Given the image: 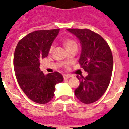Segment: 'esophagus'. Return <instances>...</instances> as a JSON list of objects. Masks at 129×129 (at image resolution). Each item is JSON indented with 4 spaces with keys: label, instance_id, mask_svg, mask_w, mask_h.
<instances>
[{
    "label": "esophagus",
    "instance_id": "esophagus-1",
    "mask_svg": "<svg viewBox=\"0 0 129 129\" xmlns=\"http://www.w3.org/2000/svg\"><path fill=\"white\" fill-rule=\"evenodd\" d=\"M63 78H64V80H67V79H68L70 78V75H67V74H63Z\"/></svg>",
    "mask_w": 129,
    "mask_h": 129
}]
</instances>
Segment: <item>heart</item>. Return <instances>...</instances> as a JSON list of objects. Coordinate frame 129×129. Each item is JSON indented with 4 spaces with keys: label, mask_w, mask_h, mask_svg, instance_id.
Returning a JSON list of instances; mask_svg holds the SVG:
<instances>
[{
    "label": "heart",
    "mask_w": 129,
    "mask_h": 129,
    "mask_svg": "<svg viewBox=\"0 0 129 129\" xmlns=\"http://www.w3.org/2000/svg\"><path fill=\"white\" fill-rule=\"evenodd\" d=\"M63 43H64L65 47H66L67 49H69L72 48V47H78L76 42L74 40L71 39H65L64 41H63ZM53 48H54V45H51L50 47H49V51H52Z\"/></svg>",
    "instance_id": "obj_1"
}]
</instances>
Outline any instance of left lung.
Returning a JSON list of instances; mask_svg holds the SVG:
<instances>
[{"instance_id":"8db88e82","label":"left lung","mask_w":129,"mask_h":129,"mask_svg":"<svg viewBox=\"0 0 129 129\" xmlns=\"http://www.w3.org/2000/svg\"><path fill=\"white\" fill-rule=\"evenodd\" d=\"M67 30L80 41L82 52L78 61L88 73L86 77L77 76L80 86L75 90V95L82 103H93L104 94L110 84L113 68L111 49L99 34L90 29Z\"/></svg>"}]
</instances>
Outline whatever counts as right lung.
I'll return each instance as SVG.
<instances>
[{
  "label": "right lung",
  "instance_id": "add662e5",
  "mask_svg": "<svg viewBox=\"0 0 129 129\" xmlns=\"http://www.w3.org/2000/svg\"><path fill=\"white\" fill-rule=\"evenodd\" d=\"M59 31H33L21 39L15 49L13 64L17 82L28 98L39 104L49 102L55 95V85L63 80L60 73L54 72L45 76L39 68V60L48 55Z\"/></svg>",
  "mask_w": 129,
  "mask_h": 129
}]
</instances>
